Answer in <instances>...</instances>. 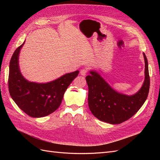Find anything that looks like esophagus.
I'll return each instance as SVG.
<instances>
[{
  "label": "esophagus",
  "instance_id": "34e87169",
  "mask_svg": "<svg viewBox=\"0 0 160 160\" xmlns=\"http://www.w3.org/2000/svg\"><path fill=\"white\" fill-rule=\"evenodd\" d=\"M88 69H87V68H83V69H81V71H80L81 75L85 76L87 75V73H88Z\"/></svg>",
  "mask_w": 160,
  "mask_h": 160
}]
</instances>
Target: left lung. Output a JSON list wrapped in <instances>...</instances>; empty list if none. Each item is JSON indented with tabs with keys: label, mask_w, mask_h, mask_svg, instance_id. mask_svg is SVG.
<instances>
[{
	"label": "left lung",
	"mask_w": 160,
	"mask_h": 160,
	"mask_svg": "<svg viewBox=\"0 0 160 160\" xmlns=\"http://www.w3.org/2000/svg\"><path fill=\"white\" fill-rule=\"evenodd\" d=\"M145 80L136 93L127 95L115 91L101 75L94 71L86 77L88 85V105L95 118L110 124L122 123L132 117L146 101L150 79L148 62L145 53Z\"/></svg>",
	"instance_id": "8db88e82"
}]
</instances>
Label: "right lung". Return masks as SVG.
Segmentation results:
<instances>
[{"mask_svg":"<svg viewBox=\"0 0 160 160\" xmlns=\"http://www.w3.org/2000/svg\"><path fill=\"white\" fill-rule=\"evenodd\" d=\"M14 52L9 65L8 90L12 99L24 112L32 118H42L56 111L60 106L65 91L79 71L67 73L45 83L30 82L19 69L18 57L23 45Z\"/></svg>","mask_w":160,"mask_h":160,"instance_id":"right-lung-1","label":"right lung"}]
</instances>
